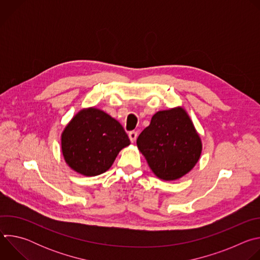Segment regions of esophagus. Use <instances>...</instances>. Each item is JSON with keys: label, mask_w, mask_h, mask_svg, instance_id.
<instances>
[{"label": "esophagus", "mask_w": 260, "mask_h": 260, "mask_svg": "<svg viewBox=\"0 0 260 260\" xmlns=\"http://www.w3.org/2000/svg\"><path fill=\"white\" fill-rule=\"evenodd\" d=\"M137 137H138V133L135 132V131H132L128 133V138L131 140L132 143H134L136 140H137Z\"/></svg>", "instance_id": "34e87169"}]
</instances>
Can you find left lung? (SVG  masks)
Listing matches in <instances>:
<instances>
[{
  "label": "left lung",
  "mask_w": 260,
  "mask_h": 260,
  "mask_svg": "<svg viewBox=\"0 0 260 260\" xmlns=\"http://www.w3.org/2000/svg\"><path fill=\"white\" fill-rule=\"evenodd\" d=\"M137 145L152 172L166 181L187 174L199 161L202 142L182 108L159 111L138 137Z\"/></svg>",
  "instance_id": "obj_1"
}]
</instances>
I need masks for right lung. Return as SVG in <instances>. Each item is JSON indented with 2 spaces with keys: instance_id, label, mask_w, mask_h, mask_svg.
Returning <instances> with one entry per match:
<instances>
[{
  "instance_id": "1",
  "label": "right lung",
  "mask_w": 260,
  "mask_h": 260,
  "mask_svg": "<svg viewBox=\"0 0 260 260\" xmlns=\"http://www.w3.org/2000/svg\"><path fill=\"white\" fill-rule=\"evenodd\" d=\"M129 144L122 125L95 108L80 111L61 135L66 162L84 176L108 171L119 151Z\"/></svg>"
}]
</instances>
